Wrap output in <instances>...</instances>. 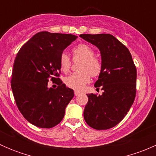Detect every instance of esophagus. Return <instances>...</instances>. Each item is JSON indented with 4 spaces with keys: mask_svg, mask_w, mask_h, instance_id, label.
Masks as SVG:
<instances>
[{
    "mask_svg": "<svg viewBox=\"0 0 156 156\" xmlns=\"http://www.w3.org/2000/svg\"><path fill=\"white\" fill-rule=\"evenodd\" d=\"M80 94H81V92H80V91L75 90V96H78Z\"/></svg>",
    "mask_w": 156,
    "mask_h": 156,
    "instance_id": "esophagus-1",
    "label": "esophagus"
}]
</instances>
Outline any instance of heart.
<instances>
[{"label": "heart", "instance_id": "heart-1", "mask_svg": "<svg viewBox=\"0 0 156 156\" xmlns=\"http://www.w3.org/2000/svg\"><path fill=\"white\" fill-rule=\"evenodd\" d=\"M73 60H78V72H74L64 79L67 87L75 90H81L93 78L99 76L102 72V62L94 56V50L86 44L77 45L72 50ZM71 60L66 53H62L59 57V67L61 71L66 73L71 67Z\"/></svg>", "mask_w": 156, "mask_h": 156}]
</instances>
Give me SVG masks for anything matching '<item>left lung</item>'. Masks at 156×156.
Instances as JSON below:
<instances>
[{
  "label": "left lung",
  "mask_w": 156,
  "mask_h": 156,
  "mask_svg": "<svg viewBox=\"0 0 156 156\" xmlns=\"http://www.w3.org/2000/svg\"><path fill=\"white\" fill-rule=\"evenodd\" d=\"M80 37L100 49L103 65L94 84L98 90L101 87L103 94H87L84 120L96 130H107L122 122L133 103L136 66L128 49L112 34H82Z\"/></svg>",
  "instance_id": "obj_1"
}]
</instances>
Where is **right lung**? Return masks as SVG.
Returning <instances> with one entry per match:
<instances>
[{
    "mask_svg": "<svg viewBox=\"0 0 156 156\" xmlns=\"http://www.w3.org/2000/svg\"><path fill=\"white\" fill-rule=\"evenodd\" d=\"M77 36L41 31L20 50L13 63L11 87L23 117L41 128H51L62 120L74 97L59 78V57ZM50 80L56 88L48 87Z\"/></svg>",
    "mask_w": 156,
    "mask_h": 156,
    "instance_id": "obj_1",
    "label": "right lung"
}]
</instances>
